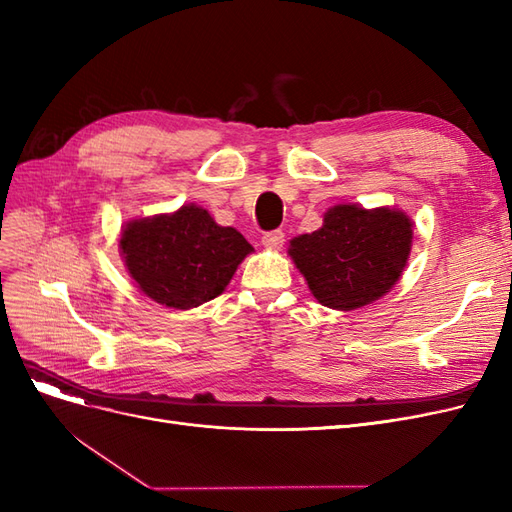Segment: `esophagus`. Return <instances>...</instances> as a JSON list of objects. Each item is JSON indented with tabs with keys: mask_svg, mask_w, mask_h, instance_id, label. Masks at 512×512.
Segmentation results:
<instances>
[{
	"mask_svg": "<svg viewBox=\"0 0 512 512\" xmlns=\"http://www.w3.org/2000/svg\"><path fill=\"white\" fill-rule=\"evenodd\" d=\"M284 241H286V237H284V232H282V230H271V232H265V235H262V239H260L262 247H267V250H282Z\"/></svg>",
	"mask_w": 512,
	"mask_h": 512,
	"instance_id": "34e87169",
	"label": "esophagus"
}]
</instances>
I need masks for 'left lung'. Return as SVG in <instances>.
I'll return each mask as SVG.
<instances>
[{"label": "left lung", "mask_w": 512, "mask_h": 512, "mask_svg": "<svg viewBox=\"0 0 512 512\" xmlns=\"http://www.w3.org/2000/svg\"><path fill=\"white\" fill-rule=\"evenodd\" d=\"M412 228L401 209L335 205L318 230L290 241L288 256L318 303L350 312L382 299L399 282Z\"/></svg>", "instance_id": "1"}]
</instances>
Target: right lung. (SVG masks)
I'll return each instance as SVG.
<instances>
[{
  "mask_svg": "<svg viewBox=\"0 0 512 512\" xmlns=\"http://www.w3.org/2000/svg\"><path fill=\"white\" fill-rule=\"evenodd\" d=\"M119 252L136 288L173 309L220 297L254 247L194 203L123 224Z\"/></svg>",
  "mask_w": 512,
  "mask_h": 512,
  "instance_id": "obj_1",
  "label": "right lung"
}]
</instances>
